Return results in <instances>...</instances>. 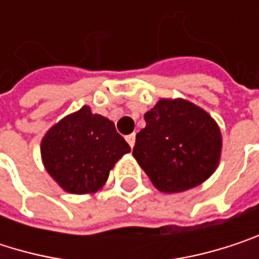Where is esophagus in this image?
Instances as JSON below:
<instances>
[{
  "mask_svg": "<svg viewBox=\"0 0 259 259\" xmlns=\"http://www.w3.org/2000/svg\"><path fill=\"white\" fill-rule=\"evenodd\" d=\"M126 141L129 142V145L133 148V145H135V141H136V135L135 133H132V135H127L126 136Z\"/></svg>",
  "mask_w": 259,
  "mask_h": 259,
  "instance_id": "esophagus-1",
  "label": "esophagus"
}]
</instances>
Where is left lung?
Segmentation results:
<instances>
[{
  "mask_svg": "<svg viewBox=\"0 0 259 259\" xmlns=\"http://www.w3.org/2000/svg\"><path fill=\"white\" fill-rule=\"evenodd\" d=\"M144 118L133 157L157 190L179 193L213 176L221 162L222 133L207 111L184 99H160Z\"/></svg>",
  "mask_w": 259,
  "mask_h": 259,
  "instance_id": "8db88e82",
  "label": "left lung"
}]
</instances>
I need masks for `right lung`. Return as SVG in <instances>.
I'll return each instance as SVG.
<instances>
[{
  "label": "right lung",
  "instance_id": "obj_1",
  "mask_svg": "<svg viewBox=\"0 0 259 259\" xmlns=\"http://www.w3.org/2000/svg\"><path fill=\"white\" fill-rule=\"evenodd\" d=\"M130 153L114 121L90 106L66 115L40 144L41 162L55 183L73 195H93L105 186L115 163Z\"/></svg>",
  "mask_w": 259,
  "mask_h": 259
}]
</instances>
